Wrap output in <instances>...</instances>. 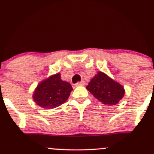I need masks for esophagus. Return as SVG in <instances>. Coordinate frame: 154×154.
Wrapping results in <instances>:
<instances>
[{
	"label": "esophagus",
	"mask_w": 154,
	"mask_h": 154,
	"mask_svg": "<svg viewBox=\"0 0 154 154\" xmlns=\"http://www.w3.org/2000/svg\"><path fill=\"white\" fill-rule=\"evenodd\" d=\"M85 81H81V82H77V83L75 84V86H80V85H85Z\"/></svg>",
	"instance_id": "34e87169"
}]
</instances>
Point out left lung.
I'll return each mask as SVG.
<instances>
[{
  "instance_id": "obj_1",
  "label": "left lung",
  "mask_w": 154,
  "mask_h": 154,
  "mask_svg": "<svg viewBox=\"0 0 154 154\" xmlns=\"http://www.w3.org/2000/svg\"><path fill=\"white\" fill-rule=\"evenodd\" d=\"M95 98L106 105L117 104L125 94L123 87L100 72L86 86Z\"/></svg>"
}]
</instances>
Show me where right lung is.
Returning a JSON list of instances; mask_svg holds the SVG:
<instances>
[{"instance_id": "add662e5", "label": "right lung", "mask_w": 154, "mask_h": 154, "mask_svg": "<svg viewBox=\"0 0 154 154\" xmlns=\"http://www.w3.org/2000/svg\"><path fill=\"white\" fill-rule=\"evenodd\" d=\"M72 90L71 84L63 81L60 74H57L39 84L33 99L39 106L51 109L63 104Z\"/></svg>"}]
</instances>
